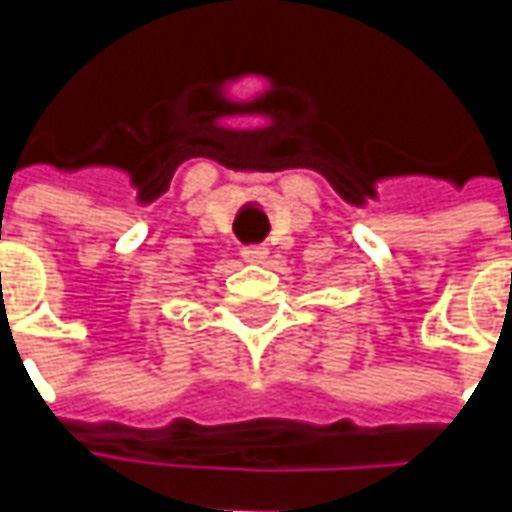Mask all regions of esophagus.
Listing matches in <instances>:
<instances>
[{
    "label": "esophagus",
    "instance_id": "1",
    "mask_svg": "<svg viewBox=\"0 0 512 512\" xmlns=\"http://www.w3.org/2000/svg\"><path fill=\"white\" fill-rule=\"evenodd\" d=\"M242 259H245V262H250V265H259V262H265L267 259V247L265 245L242 247Z\"/></svg>",
    "mask_w": 512,
    "mask_h": 512
}]
</instances>
